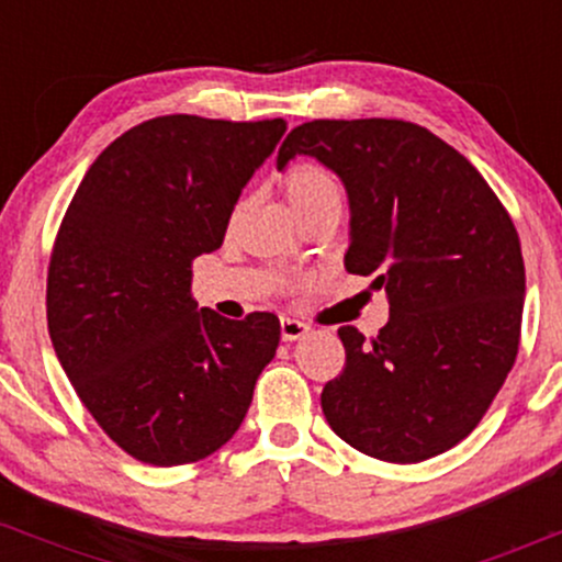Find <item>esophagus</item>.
Listing matches in <instances>:
<instances>
[{
	"instance_id": "obj_1",
	"label": "esophagus",
	"mask_w": 562,
	"mask_h": 562,
	"mask_svg": "<svg viewBox=\"0 0 562 562\" xmlns=\"http://www.w3.org/2000/svg\"><path fill=\"white\" fill-rule=\"evenodd\" d=\"M280 333H282V340H299L308 333V325H303V322H299V319L282 317Z\"/></svg>"
}]
</instances>
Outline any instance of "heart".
Listing matches in <instances>:
<instances>
[{"label": "heart", "mask_w": 562, "mask_h": 562, "mask_svg": "<svg viewBox=\"0 0 562 562\" xmlns=\"http://www.w3.org/2000/svg\"><path fill=\"white\" fill-rule=\"evenodd\" d=\"M280 184L299 218L314 214L319 209H333V205L340 209V203H344L340 179L319 160H295V164H290L280 173Z\"/></svg>", "instance_id": "1"}]
</instances>
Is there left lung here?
<instances>
[{
	"instance_id": "8db88e82",
	"label": "left lung",
	"mask_w": 562,
	"mask_h": 562,
	"mask_svg": "<svg viewBox=\"0 0 562 562\" xmlns=\"http://www.w3.org/2000/svg\"><path fill=\"white\" fill-rule=\"evenodd\" d=\"M314 156L351 203L346 269L375 277L389 325L338 330L346 364L322 412L348 447L409 465L473 434L520 346L526 269L518 229L465 156L398 119H317L277 153Z\"/></svg>"
}]
</instances>
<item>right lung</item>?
Masks as SVG:
<instances>
[{
	"mask_svg": "<svg viewBox=\"0 0 562 562\" xmlns=\"http://www.w3.org/2000/svg\"><path fill=\"white\" fill-rule=\"evenodd\" d=\"M282 119L158 115L113 139L70 200L47 269L63 370L111 441L145 465L205 460L240 428L280 319L192 299V261L224 240Z\"/></svg>",
	"mask_w": 562,
	"mask_h": 562,
	"instance_id": "add662e5",
	"label": "right lung"
}]
</instances>
